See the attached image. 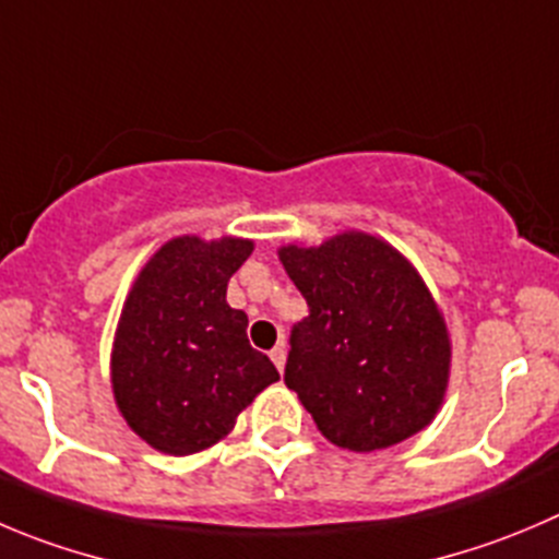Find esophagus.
<instances>
[{
	"instance_id": "esophagus-1",
	"label": "esophagus",
	"mask_w": 559,
	"mask_h": 559,
	"mask_svg": "<svg viewBox=\"0 0 559 559\" xmlns=\"http://www.w3.org/2000/svg\"><path fill=\"white\" fill-rule=\"evenodd\" d=\"M271 362L276 365V370H280V373H283L285 370V345H276V348H271Z\"/></svg>"
}]
</instances>
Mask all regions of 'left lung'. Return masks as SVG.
Here are the masks:
<instances>
[{
  "label": "left lung",
  "mask_w": 559,
  "mask_h": 559,
  "mask_svg": "<svg viewBox=\"0 0 559 559\" xmlns=\"http://www.w3.org/2000/svg\"><path fill=\"white\" fill-rule=\"evenodd\" d=\"M276 254L310 307L290 334L285 384L318 430L373 453L428 428L448 395L453 343L412 260L362 230Z\"/></svg>",
  "instance_id": "left-lung-1"
}]
</instances>
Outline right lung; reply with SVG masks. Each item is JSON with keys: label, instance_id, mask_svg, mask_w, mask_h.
<instances>
[{"label": "right lung", "instance_id": "right-lung-1", "mask_svg": "<svg viewBox=\"0 0 559 559\" xmlns=\"http://www.w3.org/2000/svg\"><path fill=\"white\" fill-rule=\"evenodd\" d=\"M238 236H175L151 254L120 310L109 376L117 412L142 442L191 455L222 442L238 414L280 381L247 340L227 283L252 254Z\"/></svg>", "mask_w": 559, "mask_h": 559}]
</instances>
